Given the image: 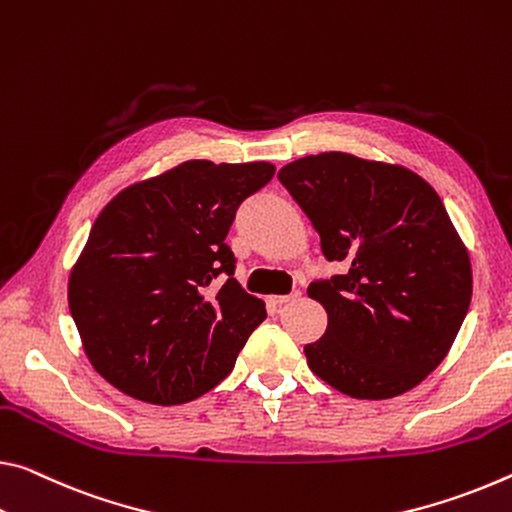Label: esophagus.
I'll return each mask as SVG.
<instances>
[{"instance_id": "esophagus-1", "label": "esophagus", "mask_w": 512, "mask_h": 512, "mask_svg": "<svg viewBox=\"0 0 512 512\" xmlns=\"http://www.w3.org/2000/svg\"><path fill=\"white\" fill-rule=\"evenodd\" d=\"M298 296H300V291H291V294H285V296H271V303L285 305V303H291V300H296Z\"/></svg>"}]
</instances>
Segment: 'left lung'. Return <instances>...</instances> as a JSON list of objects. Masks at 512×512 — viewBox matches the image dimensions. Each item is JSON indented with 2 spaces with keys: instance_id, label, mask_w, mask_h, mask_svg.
Here are the masks:
<instances>
[{
  "instance_id": "obj_1",
  "label": "left lung",
  "mask_w": 512,
  "mask_h": 512,
  "mask_svg": "<svg viewBox=\"0 0 512 512\" xmlns=\"http://www.w3.org/2000/svg\"><path fill=\"white\" fill-rule=\"evenodd\" d=\"M278 180L310 218L328 262L314 280L328 312L310 369L353 399H392L444 360L472 300V266L440 196L408 168L323 152Z\"/></svg>"
}]
</instances>
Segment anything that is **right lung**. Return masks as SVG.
<instances>
[{
  "label": "right lung",
  "instance_id": "add662e5",
  "mask_svg": "<svg viewBox=\"0 0 512 512\" xmlns=\"http://www.w3.org/2000/svg\"><path fill=\"white\" fill-rule=\"evenodd\" d=\"M273 173L266 161L193 159L127 186L102 209L68 303L88 360L113 387L175 405L232 371L266 310L234 280L225 237L241 202Z\"/></svg>",
  "mask_w": 512,
  "mask_h": 512
}]
</instances>
